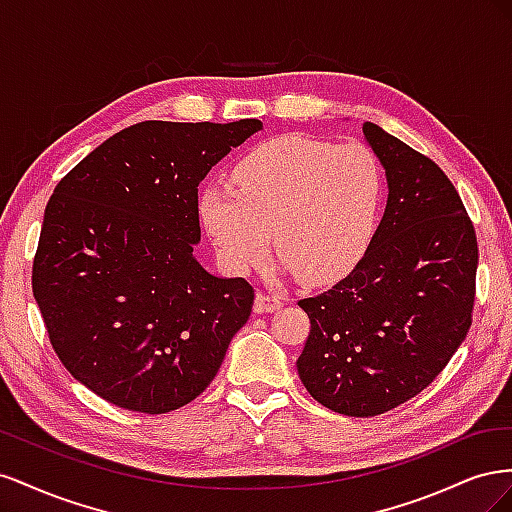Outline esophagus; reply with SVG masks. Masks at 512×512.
<instances>
[{
	"label": "esophagus",
	"mask_w": 512,
	"mask_h": 512,
	"mask_svg": "<svg viewBox=\"0 0 512 512\" xmlns=\"http://www.w3.org/2000/svg\"><path fill=\"white\" fill-rule=\"evenodd\" d=\"M284 305V301L275 294L269 292H258L256 294V303H254V312L256 314H269V312H277Z\"/></svg>",
	"instance_id": "34e87169"
}]
</instances>
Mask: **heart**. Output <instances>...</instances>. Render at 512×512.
<instances>
[{
	"instance_id": "b5f03b06",
	"label": "heart",
	"mask_w": 512,
	"mask_h": 512,
	"mask_svg": "<svg viewBox=\"0 0 512 512\" xmlns=\"http://www.w3.org/2000/svg\"><path fill=\"white\" fill-rule=\"evenodd\" d=\"M230 182L200 192V218L232 271L275 252L309 284H327L363 258L376 235L386 175L365 143L335 145L286 134L252 147L232 166Z\"/></svg>"
}]
</instances>
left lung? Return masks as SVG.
Masks as SVG:
<instances>
[{"instance_id":"left-lung-1","label":"left lung","mask_w":512,"mask_h":512,"mask_svg":"<svg viewBox=\"0 0 512 512\" xmlns=\"http://www.w3.org/2000/svg\"><path fill=\"white\" fill-rule=\"evenodd\" d=\"M363 132L386 168L384 218L344 280L299 301L301 382L346 416L384 414L436 380L472 327L478 267L474 224L444 170L376 123Z\"/></svg>"}]
</instances>
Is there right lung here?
Masks as SVG:
<instances>
[{"instance_id": "right-lung-1", "label": "right lung", "mask_w": 512, "mask_h": 512, "mask_svg": "<svg viewBox=\"0 0 512 512\" xmlns=\"http://www.w3.org/2000/svg\"><path fill=\"white\" fill-rule=\"evenodd\" d=\"M262 130L141 121L57 183L32 267L34 299L59 361L108 404L164 414L218 374L252 314L254 288L194 258L198 183Z\"/></svg>"}]
</instances>
